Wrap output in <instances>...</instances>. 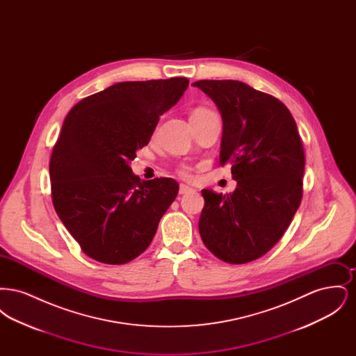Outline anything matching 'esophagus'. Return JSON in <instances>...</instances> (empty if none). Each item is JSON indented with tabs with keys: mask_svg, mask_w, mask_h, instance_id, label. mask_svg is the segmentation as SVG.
I'll return each instance as SVG.
<instances>
[{
	"mask_svg": "<svg viewBox=\"0 0 356 356\" xmlns=\"http://www.w3.org/2000/svg\"><path fill=\"white\" fill-rule=\"evenodd\" d=\"M179 192H180L181 195H184V193H189V192H193V189H192L191 186H186V184H180V189H179Z\"/></svg>",
	"mask_w": 356,
	"mask_h": 356,
	"instance_id": "esophagus-1",
	"label": "esophagus"
}]
</instances>
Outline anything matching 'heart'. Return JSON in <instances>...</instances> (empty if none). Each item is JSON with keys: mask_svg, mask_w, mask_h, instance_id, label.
<instances>
[{"mask_svg": "<svg viewBox=\"0 0 356 356\" xmlns=\"http://www.w3.org/2000/svg\"><path fill=\"white\" fill-rule=\"evenodd\" d=\"M209 113H213V111L207 109V108H199V109H196L192 115L203 116V115H209ZM177 173H179L181 177H184V179H191V176H192V173H191V168H189L186 164H181V165H179V168H177Z\"/></svg>", "mask_w": 356, "mask_h": 356, "instance_id": "obj_1", "label": "heart"}]
</instances>
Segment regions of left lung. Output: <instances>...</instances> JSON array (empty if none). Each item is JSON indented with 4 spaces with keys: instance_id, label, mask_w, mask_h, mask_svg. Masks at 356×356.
<instances>
[{
    "instance_id": "left-lung-1",
    "label": "left lung",
    "mask_w": 356,
    "mask_h": 356,
    "mask_svg": "<svg viewBox=\"0 0 356 356\" xmlns=\"http://www.w3.org/2000/svg\"><path fill=\"white\" fill-rule=\"evenodd\" d=\"M222 119L220 165L232 164L236 189H203L199 232L204 245L229 264L267 254L282 238L303 197L305 149L287 106L235 80H200Z\"/></svg>"
}]
</instances>
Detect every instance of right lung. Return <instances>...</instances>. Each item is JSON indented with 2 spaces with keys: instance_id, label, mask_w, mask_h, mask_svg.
Wrapping results in <instances>:
<instances>
[{
  "instance_id": "add662e5",
  "label": "right lung",
  "mask_w": 356,
  "mask_h": 356,
  "mask_svg": "<svg viewBox=\"0 0 356 356\" xmlns=\"http://www.w3.org/2000/svg\"><path fill=\"white\" fill-rule=\"evenodd\" d=\"M188 84L186 77L118 83L65 118L49 163L51 202L89 257L125 264L149 247L179 184L170 177L141 181L129 163Z\"/></svg>"
}]
</instances>
